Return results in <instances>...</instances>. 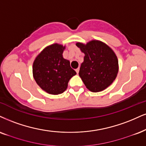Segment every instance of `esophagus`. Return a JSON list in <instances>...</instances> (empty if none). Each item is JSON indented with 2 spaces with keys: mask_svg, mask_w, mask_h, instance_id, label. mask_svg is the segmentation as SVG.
<instances>
[{
  "mask_svg": "<svg viewBox=\"0 0 146 146\" xmlns=\"http://www.w3.org/2000/svg\"><path fill=\"white\" fill-rule=\"evenodd\" d=\"M76 74H78V72H79V68H77V69L76 70Z\"/></svg>",
  "mask_w": 146,
  "mask_h": 146,
  "instance_id": "34e87169",
  "label": "esophagus"
}]
</instances>
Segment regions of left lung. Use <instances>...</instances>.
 Segmentation results:
<instances>
[{
  "mask_svg": "<svg viewBox=\"0 0 146 146\" xmlns=\"http://www.w3.org/2000/svg\"><path fill=\"white\" fill-rule=\"evenodd\" d=\"M76 46L85 55L79 76L86 87L92 92H99L109 87L118 72V59L114 51L98 40L87 44L78 42Z\"/></svg>",
  "mask_w": 146,
  "mask_h": 146,
  "instance_id": "8db88e82",
  "label": "left lung"
}]
</instances>
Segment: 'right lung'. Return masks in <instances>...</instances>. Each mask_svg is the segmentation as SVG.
<instances>
[{
    "label": "right lung",
    "mask_w": 146,
    "mask_h": 146,
    "mask_svg": "<svg viewBox=\"0 0 146 146\" xmlns=\"http://www.w3.org/2000/svg\"><path fill=\"white\" fill-rule=\"evenodd\" d=\"M65 46L54 44L44 48L35 59L33 75L41 89L52 95L62 93L70 79L76 74L70 62L63 58Z\"/></svg>",
    "instance_id": "right-lung-1"
}]
</instances>
